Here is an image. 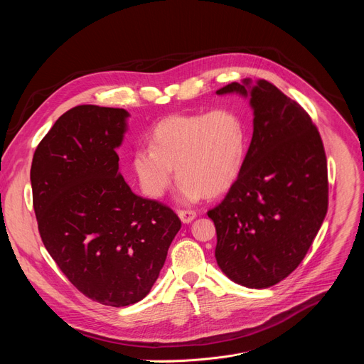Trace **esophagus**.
Listing matches in <instances>:
<instances>
[{
    "label": "esophagus",
    "instance_id": "esophagus-1",
    "mask_svg": "<svg viewBox=\"0 0 364 364\" xmlns=\"http://www.w3.org/2000/svg\"><path fill=\"white\" fill-rule=\"evenodd\" d=\"M178 216L183 223H191L197 215L194 210H178Z\"/></svg>",
    "mask_w": 364,
    "mask_h": 364
}]
</instances>
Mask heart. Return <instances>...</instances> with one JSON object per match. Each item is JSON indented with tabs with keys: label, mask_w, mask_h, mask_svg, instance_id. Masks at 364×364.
Instances as JSON below:
<instances>
[{
	"label": "heart",
	"mask_w": 364,
	"mask_h": 364,
	"mask_svg": "<svg viewBox=\"0 0 364 364\" xmlns=\"http://www.w3.org/2000/svg\"><path fill=\"white\" fill-rule=\"evenodd\" d=\"M249 149L245 117L233 108L171 115L149 134V146L132 152L131 167L142 193L161 198L174 178L184 201L216 197L237 180Z\"/></svg>",
	"instance_id": "b5f03b06"
}]
</instances>
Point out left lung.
<instances>
[{"label": "left lung", "mask_w": 364, "mask_h": 364, "mask_svg": "<svg viewBox=\"0 0 364 364\" xmlns=\"http://www.w3.org/2000/svg\"><path fill=\"white\" fill-rule=\"evenodd\" d=\"M250 99L253 135L226 197L207 212L215 222L222 272L247 288H268L305 257L328 207L324 145L299 103L259 79L216 92Z\"/></svg>", "instance_id": "1"}]
</instances>
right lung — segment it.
I'll return each instance as SVG.
<instances>
[{
    "label": "right lung",
    "instance_id": "1",
    "mask_svg": "<svg viewBox=\"0 0 364 364\" xmlns=\"http://www.w3.org/2000/svg\"><path fill=\"white\" fill-rule=\"evenodd\" d=\"M128 117L72 108L37 145L30 171L47 252L83 295L109 306L148 295L181 228L170 207L132 193L118 171Z\"/></svg>",
    "mask_w": 364,
    "mask_h": 364
}]
</instances>
